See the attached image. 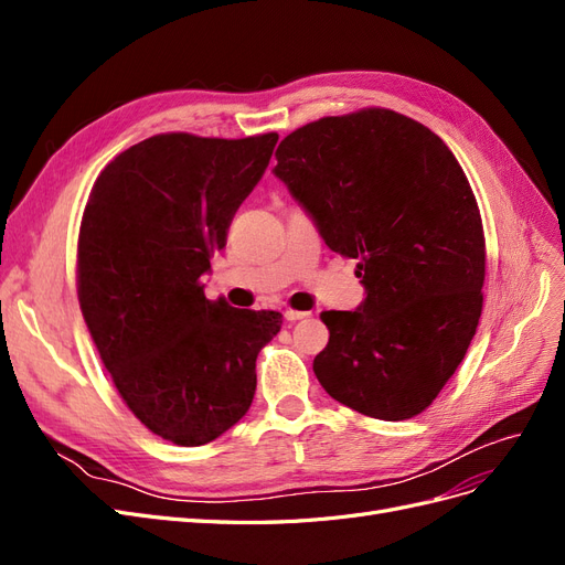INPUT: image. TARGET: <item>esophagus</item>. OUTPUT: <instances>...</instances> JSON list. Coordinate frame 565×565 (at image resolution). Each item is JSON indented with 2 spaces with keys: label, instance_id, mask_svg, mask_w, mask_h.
Masks as SVG:
<instances>
[{
  "label": "esophagus",
  "instance_id": "esophagus-1",
  "mask_svg": "<svg viewBox=\"0 0 565 565\" xmlns=\"http://www.w3.org/2000/svg\"><path fill=\"white\" fill-rule=\"evenodd\" d=\"M311 313H306V311H292V309H289V311H285V320L287 322H297V320H303V318H309Z\"/></svg>",
  "mask_w": 565,
  "mask_h": 565
}]
</instances>
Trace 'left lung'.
Segmentation results:
<instances>
[{
  "label": "left lung",
  "mask_w": 565,
  "mask_h": 565,
  "mask_svg": "<svg viewBox=\"0 0 565 565\" xmlns=\"http://www.w3.org/2000/svg\"><path fill=\"white\" fill-rule=\"evenodd\" d=\"M276 174L324 245L358 259L365 299L324 311L313 372L334 401L398 422L419 415L465 358L483 309L486 237L459 162L401 113L322 117L280 141Z\"/></svg>",
  "instance_id": "1"
}]
</instances>
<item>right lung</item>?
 I'll return each mask as SVG.
<instances>
[{"mask_svg":"<svg viewBox=\"0 0 565 565\" xmlns=\"http://www.w3.org/2000/svg\"><path fill=\"white\" fill-rule=\"evenodd\" d=\"M278 134H158L98 174L77 243V297L127 407L174 446H204L241 422L276 311L204 297L202 276L264 177Z\"/></svg>","mask_w":565,"mask_h":565,"instance_id":"1","label":"right lung"}]
</instances>
